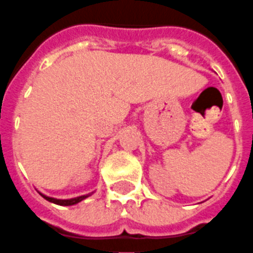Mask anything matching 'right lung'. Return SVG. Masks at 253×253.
Listing matches in <instances>:
<instances>
[{"instance_id": "add662e5", "label": "right lung", "mask_w": 253, "mask_h": 253, "mask_svg": "<svg viewBox=\"0 0 253 253\" xmlns=\"http://www.w3.org/2000/svg\"><path fill=\"white\" fill-rule=\"evenodd\" d=\"M40 193V192H39ZM94 192L91 193H87V195H82V196H78V197H73V199H54V197H49V196L44 195V193H40L42 197L46 200V201H49V203H53L56 205H61V207H70V205H76V204L81 203V201H84V199H87L90 196L92 195Z\"/></svg>"}]
</instances>
